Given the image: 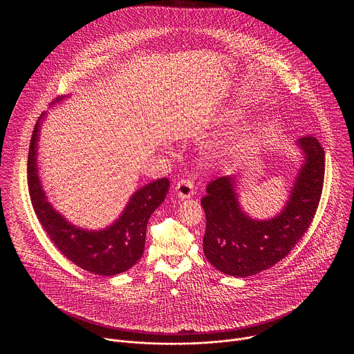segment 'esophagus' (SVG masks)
Listing matches in <instances>:
<instances>
[{
    "instance_id": "obj_1",
    "label": "esophagus",
    "mask_w": 354,
    "mask_h": 354,
    "mask_svg": "<svg viewBox=\"0 0 354 354\" xmlns=\"http://www.w3.org/2000/svg\"><path fill=\"white\" fill-rule=\"evenodd\" d=\"M175 192L179 199H189L194 195V183L189 179H182L175 185Z\"/></svg>"
}]
</instances>
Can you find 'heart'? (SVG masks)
<instances>
[{
	"instance_id": "b5f03b06",
	"label": "heart",
	"mask_w": 354,
	"mask_h": 354,
	"mask_svg": "<svg viewBox=\"0 0 354 354\" xmlns=\"http://www.w3.org/2000/svg\"><path fill=\"white\" fill-rule=\"evenodd\" d=\"M241 114H243V113H241L240 109H230V110H227V111L223 114L221 119L225 120V122H232V120H235V119L240 118Z\"/></svg>"
}]
</instances>
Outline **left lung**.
I'll return each mask as SVG.
<instances>
[{"mask_svg": "<svg viewBox=\"0 0 354 354\" xmlns=\"http://www.w3.org/2000/svg\"><path fill=\"white\" fill-rule=\"evenodd\" d=\"M296 146L303 165L284 208L274 218L253 219L243 211L234 175L207 185V195L201 201L205 212L203 251L216 270L236 277L268 270L286 257L309 228L322 192L325 152L312 135L300 138Z\"/></svg>", "mask_w": 354, "mask_h": 354, "instance_id": "1", "label": "left lung"}]
</instances>
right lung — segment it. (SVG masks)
<instances>
[{"mask_svg":"<svg viewBox=\"0 0 354 354\" xmlns=\"http://www.w3.org/2000/svg\"><path fill=\"white\" fill-rule=\"evenodd\" d=\"M45 117L46 113L34 126L28 156L29 194L41 225L64 256L82 270L102 276L130 270L143 254L147 223L169 192V179L153 180L135 191L118 219L103 230L93 231L74 225L48 202L39 180L37 155Z\"/></svg>","mask_w":354,"mask_h":354,"instance_id":"1","label":"right lung"}]
</instances>
